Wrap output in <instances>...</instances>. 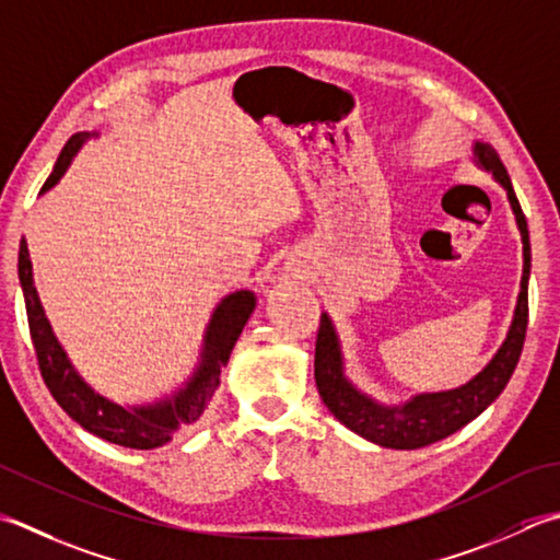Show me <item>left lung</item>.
I'll return each mask as SVG.
<instances>
[{"label":"left lung","instance_id":"8db88e82","mask_svg":"<svg viewBox=\"0 0 560 560\" xmlns=\"http://www.w3.org/2000/svg\"><path fill=\"white\" fill-rule=\"evenodd\" d=\"M474 158L478 167L490 172L495 182L508 191L512 213L517 218V228L524 245V269L517 295V308L510 325L505 342L500 345L498 354L488 361V366L468 383L442 393H420L400 405H383L366 393L354 388L345 376V359L339 349V339L327 313L320 315L315 339V383L323 402L335 418L364 440L386 448H420L434 444L444 436L462 430L464 424L476 420L488 405L495 400L502 388L508 386L514 366H517L524 335H527L529 320V269H532V247L529 228L522 206L514 196L510 174L505 164L498 158L488 142H476Z\"/></svg>","mask_w":560,"mask_h":560}]
</instances>
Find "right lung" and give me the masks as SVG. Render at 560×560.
Returning <instances> with one entry per match:
<instances>
[{
	"label": "right lung",
	"instance_id": "right-lung-1",
	"mask_svg": "<svg viewBox=\"0 0 560 560\" xmlns=\"http://www.w3.org/2000/svg\"><path fill=\"white\" fill-rule=\"evenodd\" d=\"M92 136L96 133H74L68 140V145L62 148L58 162H55L50 177L43 184L40 194H46L60 182L65 170L70 167L72 158L77 155V150ZM19 281L26 301L33 349H36L40 376L46 381L50 396L86 432L128 448H155L167 444L174 432L201 418L208 400L213 398L215 388L221 386V369L228 364L230 352H233L240 332H243L245 323L249 320V315L257 305V299L252 291H235L225 295L215 305L211 320H208L199 366L194 369L189 381L167 398L128 408V405L98 396L70 364L58 337L52 335V327L40 305L38 291L33 287V267L26 240H21L19 245Z\"/></svg>",
	"mask_w": 560,
	"mask_h": 560
}]
</instances>
